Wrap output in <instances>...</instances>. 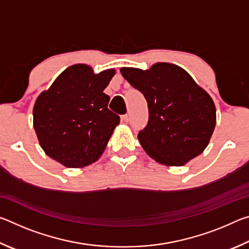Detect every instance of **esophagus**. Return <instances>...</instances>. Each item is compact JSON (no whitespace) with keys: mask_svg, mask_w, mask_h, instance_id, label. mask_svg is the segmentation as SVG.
<instances>
[{"mask_svg":"<svg viewBox=\"0 0 249 249\" xmlns=\"http://www.w3.org/2000/svg\"><path fill=\"white\" fill-rule=\"evenodd\" d=\"M121 120H122V122H124V123H127V122L129 121V116H128L127 114L122 115V116H121Z\"/></svg>","mask_w":249,"mask_h":249,"instance_id":"1","label":"esophagus"}]
</instances>
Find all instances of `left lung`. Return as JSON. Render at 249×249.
Returning <instances> with one entry per match:
<instances>
[{"instance_id": "8db88e82", "label": "left lung", "mask_w": 249, "mask_h": 249, "mask_svg": "<svg viewBox=\"0 0 249 249\" xmlns=\"http://www.w3.org/2000/svg\"><path fill=\"white\" fill-rule=\"evenodd\" d=\"M121 73L148 104V123L138 141L149 157L179 167L203 153L215 128L216 108L187 71L157 62L147 70L124 67Z\"/></svg>"}]
</instances>
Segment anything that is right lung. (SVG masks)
<instances>
[{
    "label": "right lung",
    "mask_w": 249,
    "mask_h": 249,
    "mask_svg": "<svg viewBox=\"0 0 249 249\" xmlns=\"http://www.w3.org/2000/svg\"><path fill=\"white\" fill-rule=\"evenodd\" d=\"M114 74V69L94 73L90 66L73 65L38 95L33 123L46 155L68 168L86 167L101 157L120 124L103 92Z\"/></svg>",
    "instance_id": "right-lung-1"
}]
</instances>
